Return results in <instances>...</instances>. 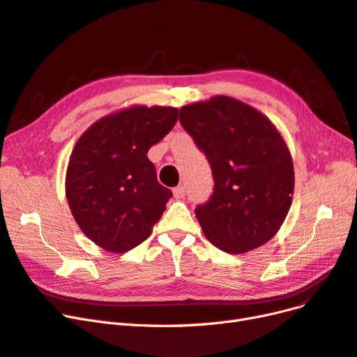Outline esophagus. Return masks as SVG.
I'll use <instances>...</instances> for the list:
<instances>
[{"instance_id":"34e87169","label":"esophagus","mask_w":357,"mask_h":357,"mask_svg":"<svg viewBox=\"0 0 357 357\" xmlns=\"http://www.w3.org/2000/svg\"><path fill=\"white\" fill-rule=\"evenodd\" d=\"M174 195L175 199H183V195H185V185H178L174 188Z\"/></svg>"}]
</instances>
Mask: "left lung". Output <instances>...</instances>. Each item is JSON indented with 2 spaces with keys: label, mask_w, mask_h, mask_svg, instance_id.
Wrapping results in <instances>:
<instances>
[{
  "label": "left lung",
  "mask_w": 357,
  "mask_h": 357,
  "mask_svg": "<svg viewBox=\"0 0 357 357\" xmlns=\"http://www.w3.org/2000/svg\"><path fill=\"white\" fill-rule=\"evenodd\" d=\"M179 122L204 153L215 181L195 207L207 240L231 255L268 243L291 206L294 167L266 116L229 97L185 105Z\"/></svg>",
  "instance_id": "left-lung-1"
}]
</instances>
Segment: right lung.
<instances>
[{
  "label": "right lung",
  "mask_w": 357,
  "mask_h": 357,
  "mask_svg": "<svg viewBox=\"0 0 357 357\" xmlns=\"http://www.w3.org/2000/svg\"><path fill=\"white\" fill-rule=\"evenodd\" d=\"M178 121V109L137 105L102 117L77 139L66 195L91 241L125 253L150 236L172 191L157 181L147 153Z\"/></svg>",
  "instance_id": "add662e5"
}]
</instances>
